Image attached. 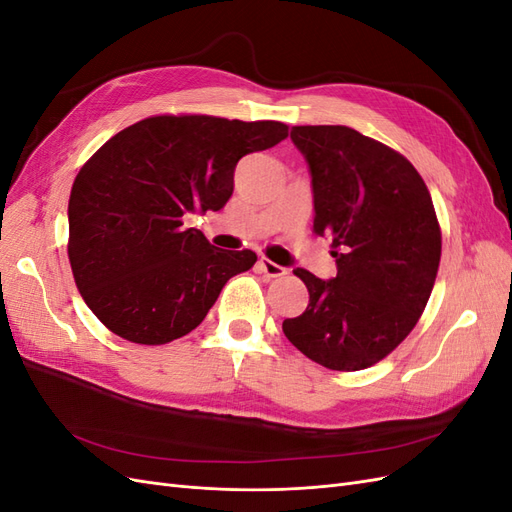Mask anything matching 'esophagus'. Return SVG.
I'll return each mask as SVG.
<instances>
[{"label": "esophagus", "instance_id": "obj_1", "mask_svg": "<svg viewBox=\"0 0 512 512\" xmlns=\"http://www.w3.org/2000/svg\"><path fill=\"white\" fill-rule=\"evenodd\" d=\"M258 267H260V271L265 273L267 277H282V275L288 273L286 267L275 265V262L269 260V258H260V260H258Z\"/></svg>", "mask_w": 512, "mask_h": 512}]
</instances>
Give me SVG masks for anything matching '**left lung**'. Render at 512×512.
I'll return each mask as SVG.
<instances>
[{
    "label": "left lung",
    "instance_id": "left-lung-1",
    "mask_svg": "<svg viewBox=\"0 0 512 512\" xmlns=\"http://www.w3.org/2000/svg\"><path fill=\"white\" fill-rule=\"evenodd\" d=\"M314 188V232L331 237L337 275L297 269L305 312L288 342L335 371L382 361L414 329L436 282L442 232L418 170L399 151L348 126H294Z\"/></svg>",
    "mask_w": 512,
    "mask_h": 512
}]
</instances>
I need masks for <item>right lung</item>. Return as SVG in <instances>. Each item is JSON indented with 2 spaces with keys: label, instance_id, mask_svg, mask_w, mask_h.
Masks as SVG:
<instances>
[{
  "label": "right lung",
  "instance_id": "obj_1",
  "mask_svg": "<svg viewBox=\"0 0 512 512\" xmlns=\"http://www.w3.org/2000/svg\"><path fill=\"white\" fill-rule=\"evenodd\" d=\"M288 136L282 121L156 115L117 132L74 179L68 258L76 288L108 331L162 346L188 335L252 250H220L183 228L190 211H220L237 162Z\"/></svg>",
  "mask_w": 512,
  "mask_h": 512
}]
</instances>
